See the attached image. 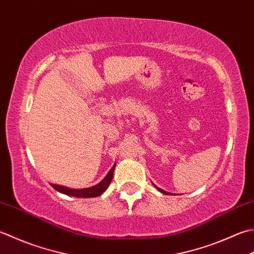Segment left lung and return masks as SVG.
<instances>
[{
	"label": "left lung",
	"instance_id": "left-lung-1",
	"mask_svg": "<svg viewBox=\"0 0 254 254\" xmlns=\"http://www.w3.org/2000/svg\"><path fill=\"white\" fill-rule=\"evenodd\" d=\"M153 184V183H152ZM153 186L156 188V190H158V191H161V192H163V193H165V195H174V193H171V192H168V191H165L164 190H162V188H160V187H157L155 184H153Z\"/></svg>",
	"mask_w": 254,
	"mask_h": 254
}]
</instances>
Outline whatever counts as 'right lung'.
<instances>
[{
    "instance_id": "obj_1",
    "label": "right lung",
    "mask_w": 254,
    "mask_h": 254,
    "mask_svg": "<svg viewBox=\"0 0 254 254\" xmlns=\"http://www.w3.org/2000/svg\"><path fill=\"white\" fill-rule=\"evenodd\" d=\"M114 168H116V164H114L111 170L109 171V173L107 174V176L104 177L100 183L92 187H89V188H82V190H72V188H68L66 186H62V185H56V184H51V185L57 191L64 193V195H68V196H73V197H78V198L98 197V196H100L101 193L106 191L109 185H110V183L113 178Z\"/></svg>"
}]
</instances>
